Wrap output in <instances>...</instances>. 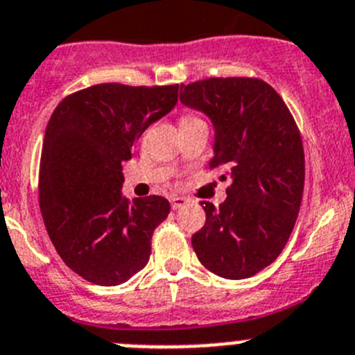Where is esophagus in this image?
Returning <instances> with one entry per match:
<instances>
[{
    "instance_id": "esophagus-1",
    "label": "esophagus",
    "mask_w": 355,
    "mask_h": 355,
    "mask_svg": "<svg viewBox=\"0 0 355 355\" xmlns=\"http://www.w3.org/2000/svg\"><path fill=\"white\" fill-rule=\"evenodd\" d=\"M187 201H189L187 198H184V196H170V203H171V208H173V210L182 208L185 203H187Z\"/></svg>"
}]
</instances>
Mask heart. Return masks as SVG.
Masks as SVG:
<instances>
[{
  "mask_svg": "<svg viewBox=\"0 0 355 355\" xmlns=\"http://www.w3.org/2000/svg\"><path fill=\"white\" fill-rule=\"evenodd\" d=\"M189 119H194V117H184V121H189Z\"/></svg>",
  "mask_w": 355,
  "mask_h": 355,
  "instance_id": "b5f03b06",
  "label": "heart"
}]
</instances>
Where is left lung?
Wrapping results in <instances>:
<instances>
[{
    "label": "left lung",
    "mask_w": 355,
    "mask_h": 355,
    "mask_svg": "<svg viewBox=\"0 0 355 355\" xmlns=\"http://www.w3.org/2000/svg\"><path fill=\"white\" fill-rule=\"evenodd\" d=\"M180 103L214 125L208 166L226 168L227 198L203 201L205 226L193 248L207 270L230 280L254 277L273 263L296 224L304 185V154L289 108L259 78H208L180 85Z\"/></svg>",
    "instance_id": "8db88e82"
}]
</instances>
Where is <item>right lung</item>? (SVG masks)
Returning <instances> with one entry per match:
<instances>
[{"label":"right lung","mask_w":355,"mask_h":355,"mask_svg":"<svg viewBox=\"0 0 355 355\" xmlns=\"http://www.w3.org/2000/svg\"><path fill=\"white\" fill-rule=\"evenodd\" d=\"M178 85L99 84L69 94L52 114L40 161V210L55 250L96 286H119L144 270L162 196L128 200L122 162L141 132L170 114Z\"/></svg>","instance_id":"obj_1"}]
</instances>
